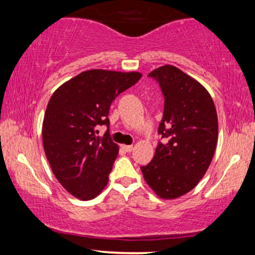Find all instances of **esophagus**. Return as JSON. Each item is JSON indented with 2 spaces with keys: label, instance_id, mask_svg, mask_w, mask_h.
<instances>
[{
  "label": "esophagus",
  "instance_id": "esophagus-1",
  "mask_svg": "<svg viewBox=\"0 0 255 255\" xmlns=\"http://www.w3.org/2000/svg\"><path fill=\"white\" fill-rule=\"evenodd\" d=\"M122 148H123L125 152L130 153V152H132V149H133V146H132V145H122Z\"/></svg>",
  "mask_w": 255,
  "mask_h": 255
}]
</instances>
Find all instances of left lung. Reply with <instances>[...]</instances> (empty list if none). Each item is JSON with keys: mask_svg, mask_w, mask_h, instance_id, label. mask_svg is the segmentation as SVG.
<instances>
[{"mask_svg": "<svg viewBox=\"0 0 255 255\" xmlns=\"http://www.w3.org/2000/svg\"><path fill=\"white\" fill-rule=\"evenodd\" d=\"M161 90V141L148 165L140 167L149 187L162 198H176L196 187L214 156L218 135L217 113L207 89L174 66L149 73Z\"/></svg>", "mask_w": 255, "mask_h": 255, "instance_id": "left-lung-1", "label": "left lung"}]
</instances>
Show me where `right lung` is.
Listing matches in <instances>:
<instances>
[{"label": "right lung", "mask_w": 255, "mask_h": 255, "mask_svg": "<svg viewBox=\"0 0 255 255\" xmlns=\"http://www.w3.org/2000/svg\"><path fill=\"white\" fill-rule=\"evenodd\" d=\"M140 73L82 72L55 90L45 111L43 145L52 172L80 200H92L107 186L118 154L110 137L113 101L138 82ZM106 133L97 136V126Z\"/></svg>", "instance_id": "right-lung-1"}]
</instances>
